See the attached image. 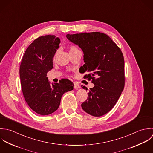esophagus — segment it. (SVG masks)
Here are the masks:
<instances>
[{"mask_svg": "<svg viewBox=\"0 0 153 153\" xmlns=\"http://www.w3.org/2000/svg\"><path fill=\"white\" fill-rule=\"evenodd\" d=\"M74 88L76 89H78L80 88L79 84L77 83V82H74Z\"/></svg>", "mask_w": 153, "mask_h": 153, "instance_id": "34e87169", "label": "esophagus"}]
</instances>
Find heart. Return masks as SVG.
<instances>
[{"label":"heart","mask_w":153,"mask_h":153,"mask_svg":"<svg viewBox=\"0 0 153 153\" xmlns=\"http://www.w3.org/2000/svg\"><path fill=\"white\" fill-rule=\"evenodd\" d=\"M77 48L76 47H74V46H70V47H69V52L71 51L74 50H77ZM56 56V53H55L54 56V58H55Z\"/></svg>","instance_id":"obj_1"}]
</instances>
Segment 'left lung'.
Wrapping results in <instances>:
<instances>
[{
    "label": "left lung",
    "mask_w": 153,
    "mask_h": 153,
    "mask_svg": "<svg viewBox=\"0 0 153 153\" xmlns=\"http://www.w3.org/2000/svg\"><path fill=\"white\" fill-rule=\"evenodd\" d=\"M70 41L83 51L85 64L80 73L84 79L92 80L88 97L82 109L94 117L109 112L117 102L125 86L124 59L121 49L105 33L84 32L66 35ZM83 89H88L84 86Z\"/></svg>",
    "instance_id": "1"
}]
</instances>
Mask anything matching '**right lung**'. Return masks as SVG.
<instances>
[{"mask_svg":"<svg viewBox=\"0 0 153 153\" xmlns=\"http://www.w3.org/2000/svg\"><path fill=\"white\" fill-rule=\"evenodd\" d=\"M60 39L48 35L35 39L26 50L19 68L25 100L34 112L47 115L59 108L62 94L72 91L74 85L67 79L50 85L47 73L53 68V58Z\"/></svg>","mask_w":153,"mask_h":153,"instance_id":"1","label":"right lung"}]
</instances>
